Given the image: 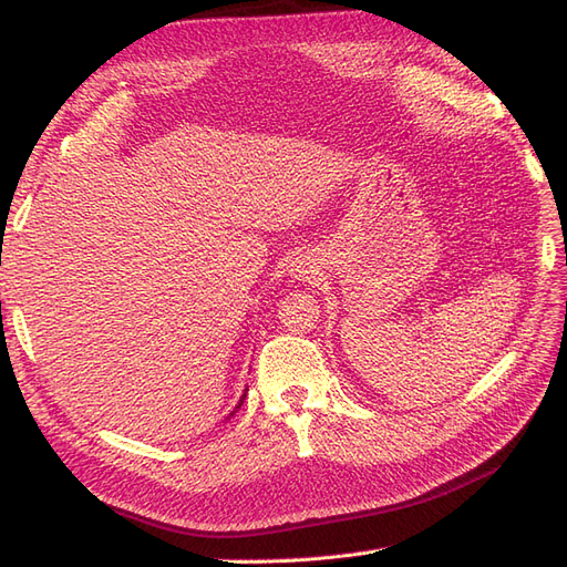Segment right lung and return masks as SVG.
Returning a JSON list of instances; mask_svg holds the SVG:
<instances>
[{"label":"right lung","mask_w":567,"mask_h":567,"mask_svg":"<svg viewBox=\"0 0 567 567\" xmlns=\"http://www.w3.org/2000/svg\"><path fill=\"white\" fill-rule=\"evenodd\" d=\"M241 404H244V400H241V402H238V406H241ZM238 406H236V409H238Z\"/></svg>","instance_id":"1"}]
</instances>
